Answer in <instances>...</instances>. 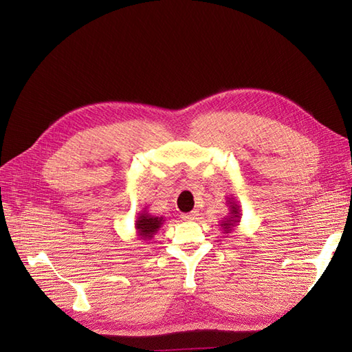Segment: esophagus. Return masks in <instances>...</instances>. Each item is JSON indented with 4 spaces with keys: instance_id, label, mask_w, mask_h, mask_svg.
Returning <instances> with one entry per match:
<instances>
[{
    "instance_id": "1",
    "label": "esophagus",
    "mask_w": 352,
    "mask_h": 352,
    "mask_svg": "<svg viewBox=\"0 0 352 352\" xmlns=\"http://www.w3.org/2000/svg\"><path fill=\"white\" fill-rule=\"evenodd\" d=\"M182 219L186 220V221H194L198 219V211H190V212H186V214H182Z\"/></svg>"
}]
</instances>
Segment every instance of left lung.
I'll return each instance as SVG.
<instances>
[{
	"label": "left lung",
	"mask_w": 352,
	"mask_h": 352,
	"mask_svg": "<svg viewBox=\"0 0 352 352\" xmlns=\"http://www.w3.org/2000/svg\"><path fill=\"white\" fill-rule=\"evenodd\" d=\"M226 204L229 206V216H226L225 219L221 220L220 223V228L223 230V233H230L232 230H235V228L239 225L241 221V210H239V206L238 202L235 201V198L232 197H228V201Z\"/></svg>",
	"instance_id": "obj_1"
}]
</instances>
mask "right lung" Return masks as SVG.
Instances as JSON below:
<instances>
[{
  "instance_id": "add662e5",
  "label": "right lung",
  "mask_w": 352,
  "mask_h": 352,
  "mask_svg": "<svg viewBox=\"0 0 352 352\" xmlns=\"http://www.w3.org/2000/svg\"><path fill=\"white\" fill-rule=\"evenodd\" d=\"M164 221V217H155L144 208L142 211L138 212L136 223H135V229H136V235L142 241H151L155 233L160 230Z\"/></svg>"
}]
</instances>
